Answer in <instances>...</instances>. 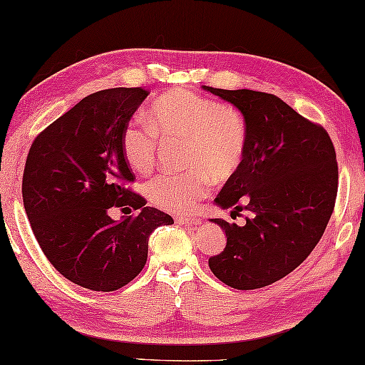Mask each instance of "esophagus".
<instances>
[{
    "label": "esophagus",
    "mask_w": 365,
    "mask_h": 365,
    "mask_svg": "<svg viewBox=\"0 0 365 365\" xmlns=\"http://www.w3.org/2000/svg\"><path fill=\"white\" fill-rule=\"evenodd\" d=\"M177 223L185 225V226H197L201 225V218H196V217H177L175 218Z\"/></svg>",
    "instance_id": "34e87169"
}]
</instances>
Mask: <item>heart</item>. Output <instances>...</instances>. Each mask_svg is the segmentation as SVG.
<instances>
[{
	"label": "heart",
	"mask_w": 365,
	"mask_h": 365,
	"mask_svg": "<svg viewBox=\"0 0 365 365\" xmlns=\"http://www.w3.org/2000/svg\"><path fill=\"white\" fill-rule=\"evenodd\" d=\"M150 128L133 120L121 131V152L139 174L153 169L160 139L187 142L185 174H161L147 183V196L160 209L187 213L207 195L210 177L225 182L244 164L248 145L242 113L188 88H174L150 106Z\"/></svg>",
	"instance_id": "1"
}]
</instances>
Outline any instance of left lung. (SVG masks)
Masks as SVG:
<instances>
[{"mask_svg": "<svg viewBox=\"0 0 365 365\" xmlns=\"http://www.w3.org/2000/svg\"><path fill=\"white\" fill-rule=\"evenodd\" d=\"M202 88L237 107L248 131L244 164L215 204L250 217L244 226L210 220L227 239L209 267L231 288H264L302 264L329 223L339 185L334 144L323 126L275 95Z\"/></svg>", "mask_w": 365, "mask_h": 365, "instance_id": "8db88e82", "label": "left lung"}]
</instances>
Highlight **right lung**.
I'll return each instance as SVG.
<instances>
[{
    "mask_svg": "<svg viewBox=\"0 0 365 365\" xmlns=\"http://www.w3.org/2000/svg\"><path fill=\"white\" fill-rule=\"evenodd\" d=\"M148 96L144 88H109L77 103L31 144L21 195L26 217L50 264L91 291H115L144 269L148 237L174 220L135 195L121 152V131ZM112 206L139 210L115 222Z\"/></svg>",
    "mask_w": 365,
    "mask_h": 365,
    "instance_id": "add662e5",
    "label": "right lung"
}]
</instances>
